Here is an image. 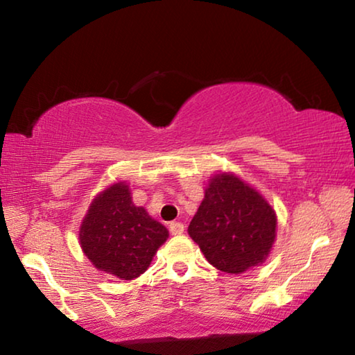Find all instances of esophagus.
Returning a JSON list of instances; mask_svg holds the SVG:
<instances>
[{
    "label": "esophagus",
    "instance_id": "1",
    "mask_svg": "<svg viewBox=\"0 0 355 355\" xmlns=\"http://www.w3.org/2000/svg\"><path fill=\"white\" fill-rule=\"evenodd\" d=\"M169 230L172 235H182V233L184 232V225L182 224V222H171Z\"/></svg>",
    "mask_w": 355,
    "mask_h": 355
}]
</instances>
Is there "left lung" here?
I'll return each mask as SVG.
<instances>
[{"instance_id":"left-lung-1","label":"left lung","mask_w":355,"mask_h":355,"mask_svg":"<svg viewBox=\"0 0 355 355\" xmlns=\"http://www.w3.org/2000/svg\"><path fill=\"white\" fill-rule=\"evenodd\" d=\"M275 225L272 207L254 188L233 173H219L209 178L188 233L214 268L241 274L266 260Z\"/></svg>"}]
</instances>
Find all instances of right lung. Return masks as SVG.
Returning a JSON list of instances; mask_svg holds the SVG:
<instances>
[{
  "instance_id": "1",
  "label": "right lung",
  "mask_w": 355,
  "mask_h": 355,
  "mask_svg": "<svg viewBox=\"0 0 355 355\" xmlns=\"http://www.w3.org/2000/svg\"><path fill=\"white\" fill-rule=\"evenodd\" d=\"M167 236L163 224L135 205L123 182L95 197L80 228L81 249L94 266L122 280L146 272Z\"/></svg>"
}]
</instances>
